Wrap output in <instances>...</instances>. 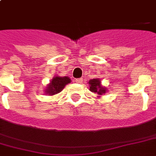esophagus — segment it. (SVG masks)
Listing matches in <instances>:
<instances>
[{
  "mask_svg": "<svg viewBox=\"0 0 156 156\" xmlns=\"http://www.w3.org/2000/svg\"><path fill=\"white\" fill-rule=\"evenodd\" d=\"M75 82L77 83L82 84V83H83V78H77V79H75Z\"/></svg>",
  "mask_w": 156,
  "mask_h": 156,
  "instance_id": "34e87169",
  "label": "esophagus"
}]
</instances>
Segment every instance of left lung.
<instances>
[{
    "label": "left lung",
    "mask_w": 156,
    "mask_h": 156,
    "mask_svg": "<svg viewBox=\"0 0 156 156\" xmlns=\"http://www.w3.org/2000/svg\"><path fill=\"white\" fill-rule=\"evenodd\" d=\"M89 83V90L92 93L97 94L98 98L101 97V95H104L108 91L105 87H103L100 78H93L88 82Z\"/></svg>",
    "instance_id": "left-lung-1"
}]
</instances>
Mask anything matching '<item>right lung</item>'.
<instances>
[{
	"mask_svg": "<svg viewBox=\"0 0 156 156\" xmlns=\"http://www.w3.org/2000/svg\"><path fill=\"white\" fill-rule=\"evenodd\" d=\"M71 83V79L68 76L61 77V76H55L50 83L47 85V87L45 89V94L50 96L56 95L63 90L67 84Z\"/></svg>",
	"mask_w": 156,
	"mask_h": 156,
	"instance_id": "obj_1",
	"label": "right lung"
}]
</instances>
